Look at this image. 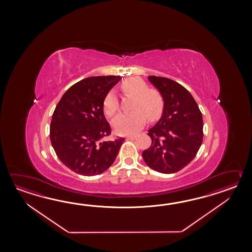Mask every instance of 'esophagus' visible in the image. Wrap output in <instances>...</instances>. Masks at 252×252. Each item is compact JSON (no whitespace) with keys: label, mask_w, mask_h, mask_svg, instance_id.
<instances>
[{"label":"esophagus","mask_w":252,"mask_h":252,"mask_svg":"<svg viewBox=\"0 0 252 252\" xmlns=\"http://www.w3.org/2000/svg\"><path fill=\"white\" fill-rule=\"evenodd\" d=\"M127 139H136V136H128L127 138H126Z\"/></svg>","instance_id":"1"}]
</instances>
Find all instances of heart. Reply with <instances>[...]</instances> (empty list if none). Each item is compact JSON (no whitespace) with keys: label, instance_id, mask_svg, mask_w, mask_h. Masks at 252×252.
Masks as SVG:
<instances>
[{"label":"heart","instance_id":"obj_1","mask_svg":"<svg viewBox=\"0 0 252 252\" xmlns=\"http://www.w3.org/2000/svg\"><path fill=\"white\" fill-rule=\"evenodd\" d=\"M122 90L125 94L135 96L130 113H120L113 121L114 131L120 135L138 132L144 126L147 117L153 121L163 112L164 100L160 93L149 89L144 81L139 77H131L124 81ZM118 98L113 92L108 93L103 102V110L109 117H113L119 111Z\"/></svg>","mask_w":252,"mask_h":252}]
</instances>
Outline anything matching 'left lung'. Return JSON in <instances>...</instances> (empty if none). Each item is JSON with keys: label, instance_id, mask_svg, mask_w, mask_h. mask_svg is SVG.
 Returning <instances> with one entry per match:
<instances>
[{"label": "left lung", "instance_id": "1", "mask_svg": "<svg viewBox=\"0 0 252 252\" xmlns=\"http://www.w3.org/2000/svg\"><path fill=\"white\" fill-rule=\"evenodd\" d=\"M148 79L160 93L164 108L159 121L148 130L152 143L142 157L155 171L176 173L193 160L202 145V113L192 94L176 81L155 75Z\"/></svg>", "mask_w": 252, "mask_h": 252}]
</instances>
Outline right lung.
Here are the masks:
<instances>
[{
  "label": "right lung",
  "instance_id": "add662e5",
  "mask_svg": "<svg viewBox=\"0 0 252 252\" xmlns=\"http://www.w3.org/2000/svg\"><path fill=\"white\" fill-rule=\"evenodd\" d=\"M121 76H92L61 97L50 124V140L59 160L83 176H96L113 165L124 138L101 141L111 134L103 102Z\"/></svg>",
  "mask_w": 252,
  "mask_h": 252
}]
</instances>
